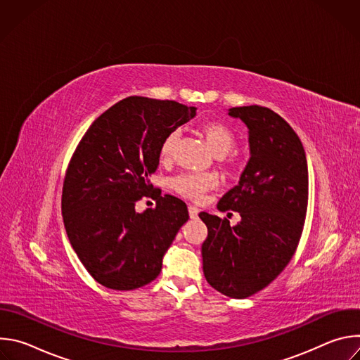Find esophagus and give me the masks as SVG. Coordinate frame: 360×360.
Returning a JSON list of instances; mask_svg holds the SVG:
<instances>
[{
	"label": "esophagus",
	"instance_id": "1",
	"mask_svg": "<svg viewBox=\"0 0 360 360\" xmlns=\"http://www.w3.org/2000/svg\"><path fill=\"white\" fill-rule=\"evenodd\" d=\"M188 211H189V217H191L192 219H196V218H198L199 210H198L196 207H193V205H189V208H188Z\"/></svg>",
	"mask_w": 360,
	"mask_h": 360
}]
</instances>
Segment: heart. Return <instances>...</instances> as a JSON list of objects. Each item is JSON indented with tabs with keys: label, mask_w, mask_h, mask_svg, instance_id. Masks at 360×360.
Returning <instances> with one entry per match:
<instances>
[{
	"label": "heart",
	"mask_w": 360,
	"mask_h": 360,
	"mask_svg": "<svg viewBox=\"0 0 360 360\" xmlns=\"http://www.w3.org/2000/svg\"><path fill=\"white\" fill-rule=\"evenodd\" d=\"M200 132L207 141L208 148L215 157H224L235 145V134L225 124L210 121L200 127ZM178 141V132L172 131L168 134L160 148V155L162 160L171 157V153ZM218 185L217 176L211 174H185L172 181V188L182 196L192 200H202L203 193L214 189Z\"/></svg>",
	"instance_id": "1"
}]
</instances>
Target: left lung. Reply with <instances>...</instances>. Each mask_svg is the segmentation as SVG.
<instances>
[{"instance_id":"8db88e82","label":"left lung","mask_w":360,"mask_h":360,"mask_svg":"<svg viewBox=\"0 0 360 360\" xmlns=\"http://www.w3.org/2000/svg\"><path fill=\"white\" fill-rule=\"evenodd\" d=\"M228 115L248 128L249 160L238 185L218 202L221 212H200L208 228L202 243L203 275L225 296L243 299L268 286L289 264L299 243L307 208V162L290 125L261 105L235 107Z\"/></svg>"}]
</instances>
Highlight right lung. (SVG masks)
I'll list each match as a JSON object with an SVG mask.
<instances>
[{
	"instance_id": "1",
	"label": "right lung",
	"mask_w": 360,
	"mask_h": 360,
	"mask_svg": "<svg viewBox=\"0 0 360 360\" xmlns=\"http://www.w3.org/2000/svg\"><path fill=\"white\" fill-rule=\"evenodd\" d=\"M196 115L175 101L128 96L88 128L70 162L63 191L68 239L91 276L105 288L148 285L181 226L189 219L184 200L155 191V208L136 212L152 192L164 138Z\"/></svg>"
}]
</instances>
